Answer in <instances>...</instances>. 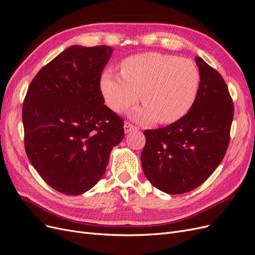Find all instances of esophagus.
<instances>
[{
	"label": "esophagus",
	"mask_w": 255,
	"mask_h": 255,
	"mask_svg": "<svg viewBox=\"0 0 255 255\" xmlns=\"http://www.w3.org/2000/svg\"><path fill=\"white\" fill-rule=\"evenodd\" d=\"M136 129H137V128L135 126H133L132 123H129V122H126L125 123L126 133H129V132H132V130H136Z\"/></svg>",
	"instance_id": "obj_1"
}]
</instances>
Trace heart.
I'll list each match as a JSON object with an SVG mask.
<instances>
[{
	"label": "heart",
	"instance_id": "b5f03b06",
	"mask_svg": "<svg viewBox=\"0 0 255 255\" xmlns=\"http://www.w3.org/2000/svg\"><path fill=\"white\" fill-rule=\"evenodd\" d=\"M199 85L194 61L156 52L130 56L121 63V74L107 70L101 79L105 102L116 113L134 105L140 94L144 106L134 116L146 123L183 118L196 101Z\"/></svg>",
	"mask_w": 255,
	"mask_h": 255
}]
</instances>
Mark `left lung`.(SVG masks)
<instances>
[{
    "instance_id": "left-lung-1",
    "label": "left lung",
    "mask_w": 255,
    "mask_h": 255,
    "mask_svg": "<svg viewBox=\"0 0 255 255\" xmlns=\"http://www.w3.org/2000/svg\"><path fill=\"white\" fill-rule=\"evenodd\" d=\"M200 85L189 112L171 125L145 129L142 170L154 187L180 195L204 183L225 157L234 106L222 76L196 57Z\"/></svg>"
}]
</instances>
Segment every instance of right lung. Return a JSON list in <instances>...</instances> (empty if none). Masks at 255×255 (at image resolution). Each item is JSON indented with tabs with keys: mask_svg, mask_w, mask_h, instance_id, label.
Here are the masks:
<instances>
[{
	"mask_svg": "<svg viewBox=\"0 0 255 255\" xmlns=\"http://www.w3.org/2000/svg\"><path fill=\"white\" fill-rule=\"evenodd\" d=\"M113 48L72 45L36 74L22 109L26 155L43 181L69 196L101 180L125 136L123 120L104 105L102 71Z\"/></svg>",
	"mask_w": 255,
	"mask_h": 255,
	"instance_id": "obj_1",
	"label": "right lung"
}]
</instances>
